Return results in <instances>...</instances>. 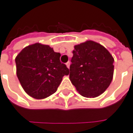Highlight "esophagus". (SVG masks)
Masks as SVG:
<instances>
[{"label": "esophagus", "instance_id": "34e87169", "mask_svg": "<svg viewBox=\"0 0 133 133\" xmlns=\"http://www.w3.org/2000/svg\"><path fill=\"white\" fill-rule=\"evenodd\" d=\"M69 64H70V63H69V61H68L66 64V66H67V68L68 69H69Z\"/></svg>", "mask_w": 133, "mask_h": 133}]
</instances>
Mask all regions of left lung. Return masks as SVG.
Instances as JSON below:
<instances>
[{
  "label": "left lung",
  "instance_id": "8db88e82",
  "mask_svg": "<svg viewBox=\"0 0 133 133\" xmlns=\"http://www.w3.org/2000/svg\"><path fill=\"white\" fill-rule=\"evenodd\" d=\"M74 48L69 79L82 96H99L112 80L114 58L104 46L92 41L75 45Z\"/></svg>",
  "mask_w": 133,
  "mask_h": 133
}]
</instances>
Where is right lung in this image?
<instances>
[{
	"label": "right lung",
	"instance_id": "obj_1",
	"mask_svg": "<svg viewBox=\"0 0 133 133\" xmlns=\"http://www.w3.org/2000/svg\"><path fill=\"white\" fill-rule=\"evenodd\" d=\"M60 57L49 46L39 43L23 48L17 55V76L29 96L43 99L56 92L63 77L69 73Z\"/></svg>",
	"mask_w": 133,
	"mask_h": 133
}]
</instances>
